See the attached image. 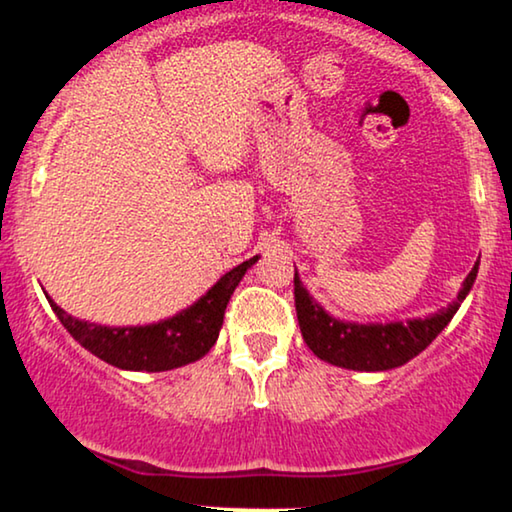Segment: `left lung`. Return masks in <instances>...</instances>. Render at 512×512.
Masks as SVG:
<instances>
[{"instance_id": "1", "label": "left lung", "mask_w": 512, "mask_h": 512, "mask_svg": "<svg viewBox=\"0 0 512 512\" xmlns=\"http://www.w3.org/2000/svg\"><path fill=\"white\" fill-rule=\"evenodd\" d=\"M478 276V264L463 281L459 297L447 309L428 318H414L407 323H386V325H358L342 323V320L327 316L323 306H318L304 290L295 271V306L299 330L309 349L320 360L337 367L358 372H384L393 367L405 365L407 360L419 356L435 337L445 330L449 320L459 309L463 299L473 288Z\"/></svg>"}]
</instances>
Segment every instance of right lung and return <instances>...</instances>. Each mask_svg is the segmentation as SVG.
Returning <instances> with one entry per match:
<instances>
[{
	"mask_svg": "<svg viewBox=\"0 0 512 512\" xmlns=\"http://www.w3.org/2000/svg\"><path fill=\"white\" fill-rule=\"evenodd\" d=\"M257 262V257L238 264L227 271L206 295L194 306L177 316L145 327H107L95 325L88 320L72 318L70 313L49 299L51 309L56 311L65 330L105 363L121 367V370H147L163 372L194 363L206 356L217 342L220 327L236 285L241 283L245 271Z\"/></svg>",
	"mask_w": 512,
	"mask_h": 512,
	"instance_id": "1",
	"label": "right lung"
}]
</instances>
